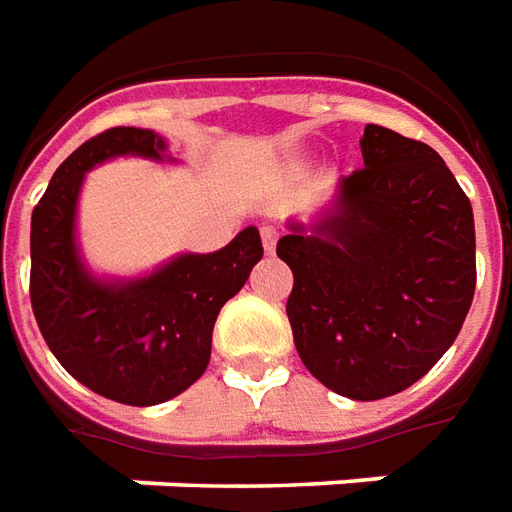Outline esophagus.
Wrapping results in <instances>:
<instances>
[{
    "label": "esophagus",
    "instance_id": "1",
    "mask_svg": "<svg viewBox=\"0 0 512 512\" xmlns=\"http://www.w3.org/2000/svg\"><path fill=\"white\" fill-rule=\"evenodd\" d=\"M260 238H263V249H266V255H274V246H277V229L263 227L260 229Z\"/></svg>",
    "mask_w": 512,
    "mask_h": 512
}]
</instances>
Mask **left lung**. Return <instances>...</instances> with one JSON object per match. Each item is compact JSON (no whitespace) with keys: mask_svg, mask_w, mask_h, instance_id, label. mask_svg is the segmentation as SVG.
<instances>
[{"mask_svg":"<svg viewBox=\"0 0 512 512\" xmlns=\"http://www.w3.org/2000/svg\"><path fill=\"white\" fill-rule=\"evenodd\" d=\"M361 156L311 224H285L277 257L294 271L285 314L308 373L378 401L454 344L474 300L476 238L471 201L426 142L367 125Z\"/></svg>","mask_w":512,"mask_h":512,"instance_id":"obj_1","label":"left lung"}]
</instances>
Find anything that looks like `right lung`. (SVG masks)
I'll use <instances>...</instances> for the list:
<instances>
[{
  "mask_svg": "<svg viewBox=\"0 0 512 512\" xmlns=\"http://www.w3.org/2000/svg\"><path fill=\"white\" fill-rule=\"evenodd\" d=\"M117 156L179 162L151 128H109L55 170L30 221V302L66 373L109 401L156 406L193 387L210 364L212 328L263 257L257 227L210 252H182L139 277H100L78 246L86 173Z\"/></svg>",
  "mask_w": 512,
  "mask_h": 512,
  "instance_id": "obj_1",
  "label": "right lung"
}]
</instances>
